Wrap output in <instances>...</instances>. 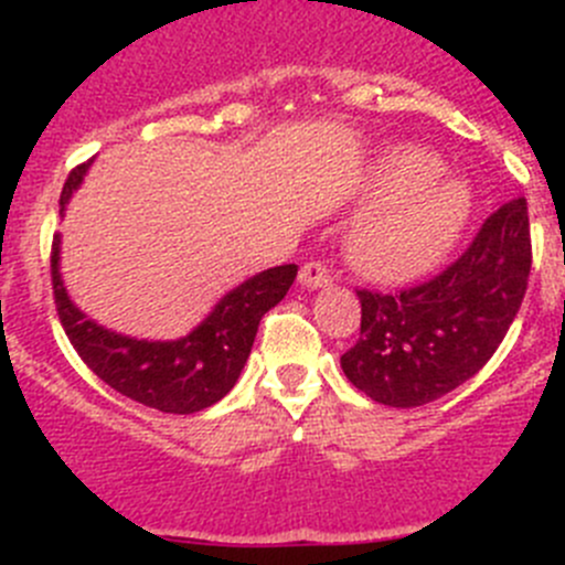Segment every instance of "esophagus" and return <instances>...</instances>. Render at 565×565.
<instances>
[{
  "label": "esophagus",
  "mask_w": 565,
  "mask_h": 565,
  "mask_svg": "<svg viewBox=\"0 0 565 565\" xmlns=\"http://www.w3.org/2000/svg\"><path fill=\"white\" fill-rule=\"evenodd\" d=\"M298 281H300V287H306V289L328 287V284H330V273H328V267L322 265V262H306V265L300 267Z\"/></svg>",
  "instance_id": "1"
}]
</instances>
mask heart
I'll return each instance as SVG.
<instances>
[{
    "mask_svg": "<svg viewBox=\"0 0 565 565\" xmlns=\"http://www.w3.org/2000/svg\"><path fill=\"white\" fill-rule=\"evenodd\" d=\"M424 147L385 150L363 182L366 213L347 237L352 267L374 281H409L440 265L465 235L476 191Z\"/></svg>",
    "mask_w": 565,
    "mask_h": 565,
    "instance_id": "heart-1",
    "label": "heart"
}]
</instances>
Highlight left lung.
<instances>
[{
  "label": "left lung",
  "mask_w": 565,
  "mask_h": 565,
  "mask_svg": "<svg viewBox=\"0 0 565 565\" xmlns=\"http://www.w3.org/2000/svg\"><path fill=\"white\" fill-rule=\"evenodd\" d=\"M527 276V202L514 199L431 281L398 295L358 292L361 339L341 355L347 380L388 407L446 396L494 355L520 311Z\"/></svg>",
  "instance_id": "8db88e82"
}]
</instances>
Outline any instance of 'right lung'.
<instances>
[{
	"mask_svg": "<svg viewBox=\"0 0 565 565\" xmlns=\"http://www.w3.org/2000/svg\"><path fill=\"white\" fill-rule=\"evenodd\" d=\"M89 167L93 161L82 163L67 177L60 196L62 218ZM295 276L298 265L267 267L221 295L210 315L180 339H139V335L117 333L78 309L62 278L60 235L54 237L51 248L56 311L82 361L108 388L145 407L174 415L199 413L235 388L254 347L259 319L273 306L281 303Z\"/></svg>",
	"mask_w": 565,
	"mask_h": 565,
	"instance_id": "1",
	"label": "right lung"
}]
</instances>
